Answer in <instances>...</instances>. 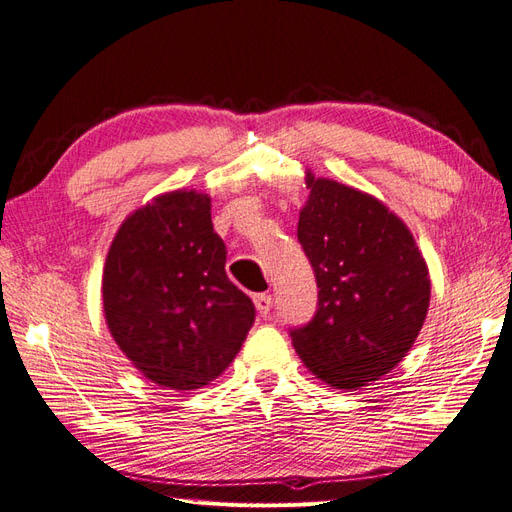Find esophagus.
<instances>
[{"instance_id": "esophagus-1", "label": "esophagus", "mask_w": 512, "mask_h": 512, "mask_svg": "<svg viewBox=\"0 0 512 512\" xmlns=\"http://www.w3.org/2000/svg\"><path fill=\"white\" fill-rule=\"evenodd\" d=\"M254 305H256V312H258L260 316H267V314L271 312V305H273L271 294H267V292L256 294V297H254Z\"/></svg>"}]
</instances>
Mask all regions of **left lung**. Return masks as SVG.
<instances>
[{
	"label": "left lung",
	"mask_w": 512,
	"mask_h": 512,
	"mask_svg": "<svg viewBox=\"0 0 512 512\" xmlns=\"http://www.w3.org/2000/svg\"><path fill=\"white\" fill-rule=\"evenodd\" d=\"M297 237L318 284L314 318L290 337L305 367L335 389L380 380L404 359L429 309L425 258L378 198L307 170Z\"/></svg>",
	"instance_id": "8db88e82"
}]
</instances>
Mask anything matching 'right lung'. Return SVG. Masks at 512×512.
Masks as SVG:
<instances>
[{"label": "right lung", "mask_w": 512, "mask_h": 512, "mask_svg": "<svg viewBox=\"0 0 512 512\" xmlns=\"http://www.w3.org/2000/svg\"><path fill=\"white\" fill-rule=\"evenodd\" d=\"M211 198L156 196L121 224L106 256L108 331L141 374L173 391L218 378L252 329V299L228 280Z\"/></svg>", "instance_id": "add662e5"}]
</instances>
